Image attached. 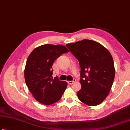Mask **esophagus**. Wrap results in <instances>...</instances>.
<instances>
[{
    "label": "esophagus",
    "instance_id": "esophagus-1",
    "mask_svg": "<svg viewBox=\"0 0 130 130\" xmlns=\"http://www.w3.org/2000/svg\"><path fill=\"white\" fill-rule=\"evenodd\" d=\"M75 79H73V80H72V81H68V83L69 84V85H73V84L75 82Z\"/></svg>",
    "mask_w": 130,
    "mask_h": 130
}]
</instances>
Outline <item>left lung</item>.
<instances>
[{
    "mask_svg": "<svg viewBox=\"0 0 130 130\" xmlns=\"http://www.w3.org/2000/svg\"><path fill=\"white\" fill-rule=\"evenodd\" d=\"M66 46L79 63L82 87L78 98L89 106L99 105L108 95L115 77L110 53L100 43L88 39Z\"/></svg>",
    "mask_w": 130,
    "mask_h": 130,
    "instance_id": "8db88e82",
    "label": "left lung"
}]
</instances>
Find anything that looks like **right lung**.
<instances>
[{
  "label": "right lung",
  "instance_id": "add662e5",
  "mask_svg": "<svg viewBox=\"0 0 130 130\" xmlns=\"http://www.w3.org/2000/svg\"><path fill=\"white\" fill-rule=\"evenodd\" d=\"M69 52L62 45L44 44L32 51L28 57L25 69V79L30 92L38 102L49 105L62 97L68 83L53 79L52 65L63 53Z\"/></svg>",
  "mask_w": 130,
  "mask_h": 130
}]
</instances>
